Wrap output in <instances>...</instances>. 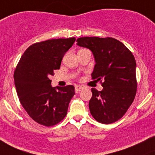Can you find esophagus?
<instances>
[{
  "label": "esophagus",
  "instance_id": "obj_1",
  "mask_svg": "<svg viewBox=\"0 0 155 155\" xmlns=\"http://www.w3.org/2000/svg\"><path fill=\"white\" fill-rule=\"evenodd\" d=\"M83 88H84V87L82 86V85H76V86H75V91H76V93H77V92H79V91H82Z\"/></svg>",
  "mask_w": 155,
  "mask_h": 155
}]
</instances>
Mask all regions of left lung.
I'll list each match as a JSON object with an SVG mask.
<instances>
[{
	"label": "left lung",
	"instance_id": "left-lung-1",
	"mask_svg": "<svg viewBox=\"0 0 155 155\" xmlns=\"http://www.w3.org/2000/svg\"><path fill=\"white\" fill-rule=\"evenodd\" d=\"M76 42L93 53L96 64L92 79L104 80L102 91L91 88V114L102 124L115 122L126 113L137 93L134 56L121 42L112 37H85Z\"/></svg>",
	"mask_w": 155,
	"mask_h": 155
}]
</instances>
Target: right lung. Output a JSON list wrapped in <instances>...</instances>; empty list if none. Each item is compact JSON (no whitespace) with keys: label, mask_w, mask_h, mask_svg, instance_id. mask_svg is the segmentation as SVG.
<instances>
[{"label":"right lung","mask_w":155,"mask_h":155,"mask_svg":"<svg viewBox=\"0 0 155 155\" xmlns=\"http://www.w3.org/2000/svg\"><path fill=\"white\" fill-rule=\"evenodd\" d=\"M76 38L53 39L30 46L20 58L14 82L17 95L29 116L38 124L55 125L64 118L75 94L73 85L53 87L50 76L60 69Z\"/></svg>","instance_id":"add662e5"}]
</instances>
